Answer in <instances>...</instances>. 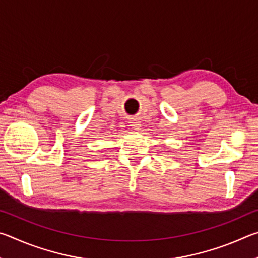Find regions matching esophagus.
<instances>
[{
  "instance_id": "obj_1",
  "label": "esophagus",
  "mask_w": 258,
  "mask_h": 258,
  "mask_svg": "<svg viewBox=\"0 0 258 258\" xmlns=\"http://www.w3.org/2000/svg\"><path fill=\"white\" fill-rule=\"evenodd\" d=\"M130 124H131V126H132L134 130H140V127H141V123H140V120L137 119V118L131 120Z\"/></svg>"
}]
</instances>
